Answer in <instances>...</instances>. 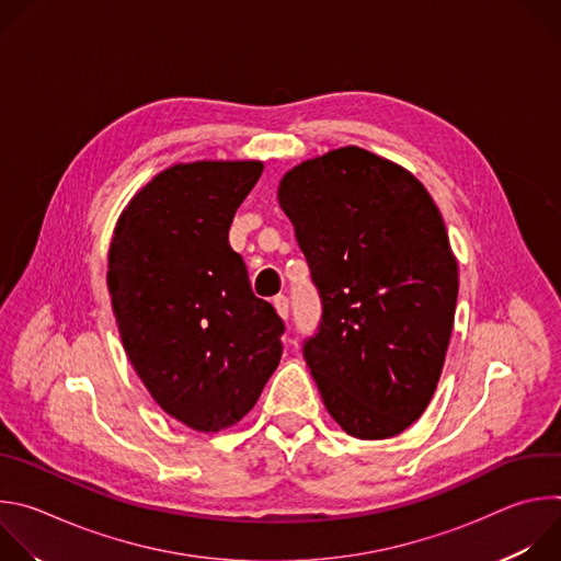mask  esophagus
<instances>
[{"instance_id": "34e87169", "label": "esophagus", "mask_w": 561, "mask_h": 561, "mask_svg": "<svg viewBox=\"0 0 561 561\" xmlns=\"http://www.w3.org/2000/svg\"><path fill=\"white\" fill-rule=\"evenodd\" d=\"M273 306H275V310H277V314H279L282 319H288V312H290V308H288V297L277 295V297L273 299Z\"/></svg>"}]
</instances>
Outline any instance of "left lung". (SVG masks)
<instances>
[{"mask_svg": "<svg viewBox=\"0 0 561 561\" xmlns=\"http://www.w3.org/2000/svg\"><path fill=\"white\" fill-rule=\"evenodd\" d=\"M277 199L324 304L304 359L327 411L353 437L399 435L431 404L455 322L439 208L413 173L359 146L293 167Z\"/></svg>", "mask_w": 561, "mask_h": 561, "instance_id": "left-lung-1", "label": "left lung"}]
</instances>
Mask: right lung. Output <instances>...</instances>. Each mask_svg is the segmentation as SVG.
<instances>
[{"label": "right lung", "mask_w": 561, "mask_h": 561, "mask_svg": "<svg viewBox=\"0 0 561 561\" xmlns=\"http://www.w3.org/2000/svg\"><path fill=\"white\" fill-rule=\"evenodd\" d=\"M262 171L255 159L173 164L113 232L106 282L124 351L162 411L199 433L242 420L282 359L284 322L228 244Z\"/></svg>", "instance_id": "1"}]
</instances>
